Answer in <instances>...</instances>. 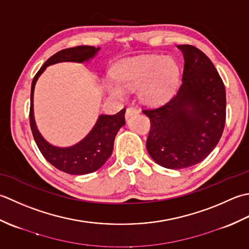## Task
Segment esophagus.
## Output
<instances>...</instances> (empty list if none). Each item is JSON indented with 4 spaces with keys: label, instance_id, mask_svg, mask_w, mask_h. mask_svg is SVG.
<instances>
[{
    "label": "esophagus",
    "instance_id": "34e87169",
    "mask_svg": "<svg viewBox=\"0 0 249 249\" xmlns=\"http://www.w3.org/2000/svg\"><path fill=\"white\" fill-rule=\"evenodd\" d=\"M139 111L136 110L135 108H133V107H128L126 108V110H125V119H129L131 116H133V115H136L138 114Z\"/></svg>",
    "mask_w": 249,
    "mask_h": 249
}]
</instances>
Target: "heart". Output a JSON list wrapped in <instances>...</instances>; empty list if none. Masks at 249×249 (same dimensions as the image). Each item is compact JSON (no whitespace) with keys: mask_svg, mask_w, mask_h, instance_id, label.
Listing matches in <instances>:
<instances>
[{"mask_svg":"<svg viewBox=\"0 0 249 249\" xmlns=\"http://www.w3.org/2000/svg\"><path fill=\"white\" fill-rule=\"evenodd\" d=\"M115 78L105 82L108 93L123 100L126 90L139 88L140 99L146 104H158L175 90L179 79V68L169 57L147 55L126 59L115 69Z\"/></svg>","mask_w":249,"mask_h":249,"instance_id":"heart-1","label":"heart"}]
</instances>
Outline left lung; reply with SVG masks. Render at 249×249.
Instances as JSON below:
<instances>
[{"mask_svg":"<svg viewBox=\"0 0 249 249\" xmlns=\"http://www.w3.org/2000/svg\"><path fill=\"white\" fill-rule=\"evenodd\" d=\"M177 47L185 60L178 90L163 105L143 109L150 119L147 151L156 163L172 170L204 160L226 124V89L214 64L195 46Z\"/></svg>","mask_w":249,"mask_h":249,"instance_id":"8db88e82","label":"left lung"}]
</instances>
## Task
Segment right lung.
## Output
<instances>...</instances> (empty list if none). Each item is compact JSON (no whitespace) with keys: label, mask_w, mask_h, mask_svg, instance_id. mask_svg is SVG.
<instances>
[{"label":"right lung","mask_w":249,"mask_h":249,"mask_svg":"<svg viewBox=\"0 0 249 249\" xmlns=\"http://www.w3.org/2000/svg\"><path fill=\"white\" fill-rule=\"evenodd\" d=\"M99 48L92 46H77L60 50L52 55L34 76L31 85V105H30V125L38 149L44 158L55 169L68 174L83 175L95 172L107 160L114 148V141L119 129L125 124V108L115 115H101L93 129L86 138L72 147L60 148L47 143L38 132L33 115L34 86L39 75L48 65L59 62H84L94 57Z\"/></svg>","instance_id":"add662e5"}]
</instances>
